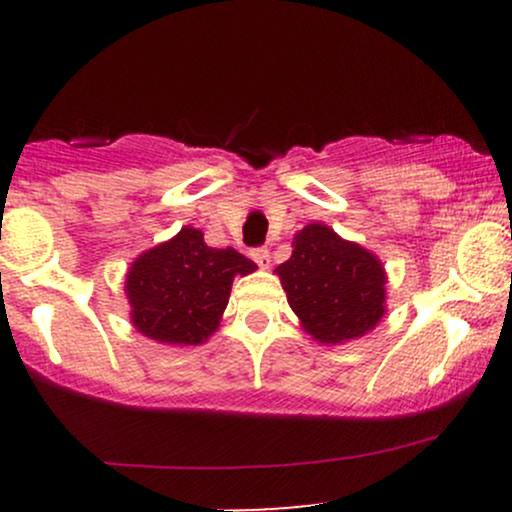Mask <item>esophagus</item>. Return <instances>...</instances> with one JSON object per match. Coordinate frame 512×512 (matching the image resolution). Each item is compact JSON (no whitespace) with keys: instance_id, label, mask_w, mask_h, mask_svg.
Returning a JSON list of instances; mask_svg holds the SVG:
<instances>
[{"instance_id":"obj_1","label":"esophagus","mask_w":512,"mask_h":512,"mask_svg":"<svg viewBox=\"0 0 512 512\" xmlns=\"http://www.w3.org/2000/svg\"><path fill=\"white\" fill-rule=\"evenodd\" d=\"M252 260L260 264V269H269V264H272V255H269L267 248H257L252 250Z\"/></svg>"}]
</instances>
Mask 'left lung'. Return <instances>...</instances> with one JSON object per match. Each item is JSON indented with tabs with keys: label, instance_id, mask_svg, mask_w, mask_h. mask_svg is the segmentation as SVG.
<instances>
[{
	"label": "left lung",
	"instance_id": "1",
	"mask_svg": "<svg viewBox=\"0 0 512 512\" xmlns=\"http://www.w3.org/2000/svg\"><path fill=\"white\" fill-rule=\"evenodd\" d=\"M293 252L274 269L315 342L337 346L373 332L387 313V272L375 252L315 221L293 236Z\"/></svg>",
	"mask_w": 512,
	"mask_h": 512
}]
</instances>
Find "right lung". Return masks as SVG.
Masks as SVG:
<instances>
[{
	"instance_id": "add662e5",
	"label": "right lung",
	"mask_w": 512,
	"mask_h": 512,
	"mask_svg": "<svg viewBox=\"0 0 512 512\" xmlns=\"http://www.w3.org/2000/svg\"><path fill=\"white\" fill-rule=\"evenodd\" d=\"M257 264L233 248H209L199 228L182 226L170 240L134 257L125 274L129 322L168 346H199L219 330L236 276Z\"/></svg>"
}]
</instances>
